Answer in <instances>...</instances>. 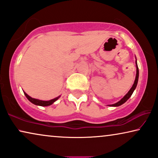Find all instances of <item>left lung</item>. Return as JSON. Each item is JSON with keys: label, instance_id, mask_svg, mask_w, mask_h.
<instances>
[{"label": "left lung", "instance_id": "left-lung-1", "mask_svg": "<svg viewBox=\"0 0 158 158\" xmlns=\"http://www.w3.org/2000/svg\"><path fill=\"white\" fill-rule=\"evenodd\" d=\"M135 63H136V78H135V80H134V85H132L131 88L129 89V91L128 92V93L126 94V95L123 97V98H122L121 100H119L118 102H116V103H114V104H113V105H109V106L118 107V106H121V105H123V103H124V102H127V101L129 99L130 97L131 96V94H133L134 91V90H135L136 87V85H137L138 79H139V69H138V66H137V61H136V58Z\"/></svg>", "mask_w": 158, "mask_h": 158}]
</instances>
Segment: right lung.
Segmentation results:
<instances>
[{"label": "right lung", "instance_id": "1", "mask_svg": "<svg viewBox=\"0 0 158 158\" xmlns=\"http://www.w3.org/2000/svg\"><path fill=\"white\" fill-rule=\"evenodd\" d=\"M24 93L25 94V96L27 97V98L28 99L29 101H30L31 103L36 105V106H50V105L53 104L54 102H56L57 100H58V98L60 97V96H58V97H57V98L52 99V100L46 101V100H38V99L31 98V97L29 96L25 92H24Z\"/></svg>", "mask_w": 158, "mask_h": 158}]
</instances>
